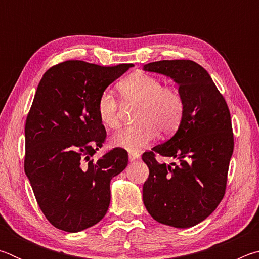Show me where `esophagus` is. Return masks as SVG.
Listing matches in <instances>:
<instances>
[{"label":"esophagus","instance_id":"esophagus-1","mask_svg":"<svg viewBox=\"0 0 259 259\" xmlns=\"http://www.w3.org/2000/svg\"><path fill=\"white\" fill-rule=\"evenodd\" d=\"M140 157V155L138 154V153H129V161L130 162H134L136 160H138Z\"/></svg>","mask_w":259,"mask_h":259}]
</instances>
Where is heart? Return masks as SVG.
<instances>
[{
	"mask_svg": "<svg viewBox=\"0 0 259 259\" xmlns=\"http://www.w3.org/2000/svg\"><path fill=\"white\" fill-rule=\"evenodd\" d=\"M122 100L137 105L135 125L120 130L113 136L115 146L137 152L155 138L157 131L171 134L178 128L184 114V100L177 89L163 87L160 78L137 72L117 84ZM97 114L105 128L119 125L117 102L109 91H103L97 102Z\"/></svg>",
	"mask_w": 259,
	"mask_h": 259,
	"instance_id": "heart-1",
	"label": "heart"
}]
</instances>
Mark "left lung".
Returning a JSON list of instances; mask_svg holds the SVG:
<instances>
[{
  "label": "left lung",
  "mask_w": 259,
  "mask_h": 259,
  "mask_svg": "<svg viewBox=\"0 0 259 259\" xmlns=\"http://www.w3.org/2000/svg\"><path fill=\"white\" fill-rule=\"evenodd\" d=\"M143 69L172 78L184 100L176 134L143 154L150 169L143 201L156 222L187 229L210 216L224 196L234 147L230 111L208 72L194 61L160 60ZM156 154L178 164L161 165Z\"/></svg>",
  "instance_id": "1"
}]
</instances>
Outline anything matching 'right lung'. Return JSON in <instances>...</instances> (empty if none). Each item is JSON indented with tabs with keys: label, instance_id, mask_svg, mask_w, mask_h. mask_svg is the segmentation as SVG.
I'll list each match as a JSON object with an SVG mask.
<instances>
[{
	"label": "right lung",
	"instance_id": "right-lung-1",
	"mask_svg": "<svg viewBox=\"0 0 259 259\" xmlns=\"http://www.w3.org/2000/svg\"><path fill=\"white\" fill-rule=\"evenodd\" d=\"M131 66L67 60L48 69L38 83L25 125V174L42 212L57 229L76 233L107 212L109 184L128 165V153L114 148L91 160L106 137L97 102Z\"/></svg>",
	"mask_w": 259,
	"mask_h": 259
}]
</instances>
